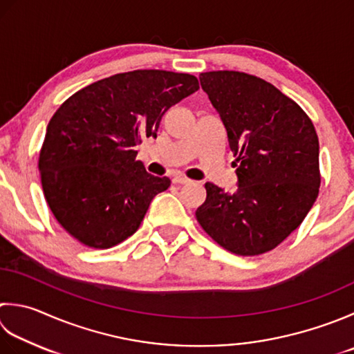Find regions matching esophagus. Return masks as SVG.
<instances>
[{
	"instance_id": "34e87169",
	"label": "esophagus",
	"mask_w": 354,
	"mask_h": 354,
	"mask_svg": "<svg viewBox=\"0 0 354 354\" xmlns=\"http://www.w3.org/2000/svg\"><path fill=\"white\" fill-rule=\"evenodd\" d=\"M171 181H173V183H175V184H183V185H185V184H190V183H192L189 178H185V176H181V175H175V176H173V179H171Z\"/></svg>"
}]
</instances>
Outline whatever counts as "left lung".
<instances>
[{
    "label": "left lung",
    "instance_id": "1",
    "mask_svg": "<svg viewBox=\"0 0 354 354\" xmlns=\"http://www.w3.org/2000/svg\"><path fill=\"white\" fill-rule=\"evenodd\" d=\"M236 156L238 189L205 184L196 219L234 254L278 247L301 225L319 193V141L313 122L270 82L234 71L199 75Z\"/></svg>",
    "mask_w": 354,
    "mask_h": 354
}]
</instances>
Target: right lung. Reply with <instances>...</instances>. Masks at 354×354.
<instances>
[{"mask_svg": "<svg viewBox=\"0 0 354 354\" xmlns=\"http://www.w3.org/2000/svg\"><path fill=\"white\" fill-rule=\"evenodd\" d=\"M198 88L189 73L133 71L96 81L61 104L38 167L47 204L71 236L110 248L140 228L170 179L145 171L135 147L156 138L162 115Z\"/></svg>", "mask_w": 354, "mask_h": 354, "instance_id": "obj_1", "label": "right lung"}]
</instances>
